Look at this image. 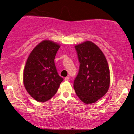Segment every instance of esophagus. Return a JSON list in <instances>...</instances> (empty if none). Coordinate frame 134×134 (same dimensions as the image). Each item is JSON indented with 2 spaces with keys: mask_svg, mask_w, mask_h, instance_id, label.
<instances>
[{
  "mask_svg": "<svg viewBox=\"0 0 134 134\" xmlns=\"http://www.w3.org/2000/svg\"><path fill=\"white\" fill-rule=\"evenodd\" d=\"M69 79H70V78H69V77H66L65 79H64V80H65V81H69Z\"/></svg>",
  "mask_w": 134,
  "mask_h": 134,
  "instance_id": "esophagus-1",
  "label": "esophagus"
}]
</instances>
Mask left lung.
I'll list each match as a JSON object with an SVG mask.
<instances>
[{
    "label": "left lung",
    "instance_id": "left-lung-1",
    "mask_svg": "<svg viewBox=\"0 0 134 134\" xmlns=\"http://www.w3.org/2000/svg\"><path fill=\"white\" fill-rule=\"evenodd\" d=\"M80 62L74 88L85 104L95 103L107 93L110 84L109 66L104 54L95 44L85 41L75 46Z\"/></svg>",
    "mask_w": 134,
    "mask_h": 134
}]
</instances>
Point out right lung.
<instances>
[{
  "label": "right lung",
  "instance_id": "add662e5",
  "mask_svg": "<svg viewBox=\"0 0 134 134\" xmlns=\"http://www.w3.org/2000/svg\"><path fill=\"white\" fill-rule=\"evenodd\" d=\"M60 46L49 40L39 43L26 60L23 83L32 98L45 102L55 95L63 78L59 75L54 63Z\"/></svg>",
  "mask_w": 134,
  "mask_h": 134
}]
</instances>
